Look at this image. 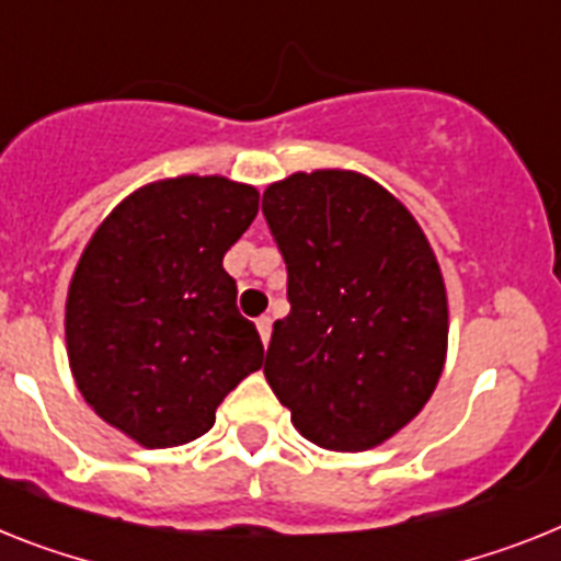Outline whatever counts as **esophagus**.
<instances>
[{
  "instance_id": "34e87169",
  "label": "esophagus",
  "mask_w": 561,
  "mask_h": 561,
  "mask_svg": "<svg viewBox=\"0 0 561 561\" xmlns=\"http://www.w3.org/2000/svg\"><path fill=\"white\" fill-rule=\"evenodd\" d=\"M256 331H259V336H262V342H271V331H273V319L271 317H259L256 319Z\"/></svg>"
}]
</instances>
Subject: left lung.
<instances>
[{"label":"left lung","instance_id":"left-lung-1","mask_svg":"<svg viewBox=\"0 0 561 561\" xmlns=\"http://www.w3.org/2000/svg\"><path fill=\"white\" fill-rule=\"evenodd\" d=\"M288 265L265 379L305 439L359 454L419 416L448 356V294L413 214L365 173H290L262 196Z\"/></svg>","mask_w":561,"mask_h":561}]
</instances>
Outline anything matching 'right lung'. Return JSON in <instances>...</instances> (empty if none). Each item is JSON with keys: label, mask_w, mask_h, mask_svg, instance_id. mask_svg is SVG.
<instances>
[{"label": "right lung", "mask_w": 561, "mask_h": 561, "mask_svg": "<svg viewBox=\"0 0 561 561\" xmlns=\"http://www.w3.org/2000/svg\"><path fill=\"white\" fill-rule=\"evenodd\" d=\"M256 210V187L233 179H159L84 244L65 302L70 374L96 416L142 448L199 439L262 365V339L222 267Z\"/></svg>", "instance_id": "add662e5"}]
</instances>
